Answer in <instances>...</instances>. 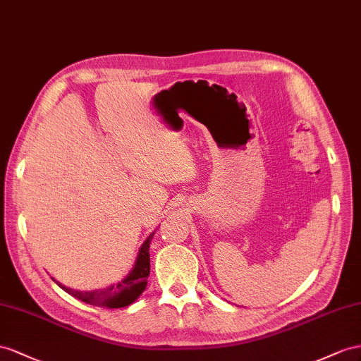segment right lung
<instances>
[{
	"instance_id": "obj_1",
	"label": "right lung",
	"mask_w": 361,
	"mask_h": 361,
	"mask_svg": "<svg viewBox=\"0 0 361 361\" xmlns=\"http://www.w3.org/2000/svg\"><path fill=\"white\" fill-rule=\"evenodd\" d=\"M154 233L149 235L143 245L138 252L137 261L134 269L131 270L125 279L120 282L109 285L106 288L102 290H92V291H78L63 286L62 283L56 282L63 291L71 294L73 298H76L82 302L94 305V307H106V308H123L135 302V299L140 295L146 288V279L149 276L151 270V261H149V244Z\"/></svg>"
}]
</instances>
